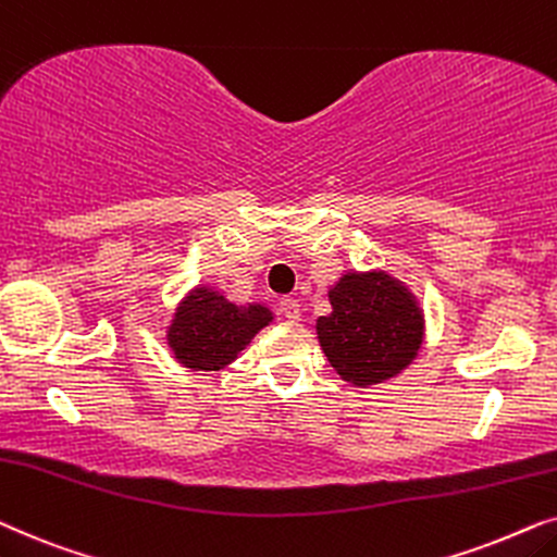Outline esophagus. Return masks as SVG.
Segmentation results:
<instances>
[{
    "mask_svg": "<svg viewBox=\"0 0 557 557\" xmlns=\"http://www.w3.org/2000/svg\"><path fill=\"white\" fill-rule=\"evenodd\" d=\"M280 313H283L287 321H300V302L295 298H283L280 300Z\"/></svg>",
    "mask_w": 557,
    "mask_h": 557,
    "instance_id": "1",
    "label": "esophagus"
}]
</instances>
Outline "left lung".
I'll return each mask as SVG.
<instances>
[{"mask_svg": "<svg viewBox=\"0 0 557 557\" xmlns=\"http://www.w3.org/2000/svg\"><path fill=\"white\" fill-rule=\"evenodd\" d=\"M333 313L315 323L341 380L369 387L403 372L422 344V310L387 272H348L329 290Z\"/></svg>", "mask_w": 557, "mask_h": 557, "instance_id": "8db88e82", "label": "left lung"}]
</instances>
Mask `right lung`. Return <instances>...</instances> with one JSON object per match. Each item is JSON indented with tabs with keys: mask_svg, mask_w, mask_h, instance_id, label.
Returning a JSON list of instances; mask_svg holds the SVG:
<instances>
[{
	"mask_svg": "<svg viewBox=\"0 0 557 557\" xmlns=\"http://www.w3.org/2000/svg\"><path fill=\"white\" fill-rule=\"evenodd\" d=\"M270 323L272 310L259 302L236 306L211 287H196L168 325V346L183 367L219 372Z\"/></svg>",
	"mask_w": 557,
	"mask_h": 557,
	"instance_id": "right-lung-1",
	"label": "right lung"
}]
</instances>
